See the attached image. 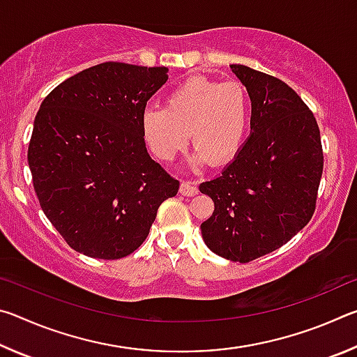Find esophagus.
I'll use <instances>...</instances> for the list:
<instances>
[{"mask_svg":"<svg viewBox=\"0 0 357 357\" xmlns=\"http://www.w3.org/2000/svg\"><path fill=\"white\" fill-rule=\"evenodd\" d=\"M179 193L184 197H195L198 193L197 185L192 183V181H183L179 187Z\"/></svg>","mask_w":357,"mask_h":357,"instance_id":"34e87169","label":"esophagus"}]
</instances>
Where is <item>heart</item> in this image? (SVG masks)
I'll return each mask as SVG.
<instances>
[{"mask_svg":"<svg viewBox=\"0 0 357 357\" xmlns=\"http://www.w3.org/2000/svg\"><path fill=\"white\" fill-rule=\"evenodd\" d=\"M250 99L243 83L190 77L168 93L165 107L143 112V135L159 159L170 162L190 143L193 162L227 164L244 142Z\"/></svg>","mask_w":357,"mask_h":357,"instance_id":"1","label":"heart"}]
</instances>
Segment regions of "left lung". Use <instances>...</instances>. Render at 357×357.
Here are the masks:
<instances>
[{
    "instance_id": "left-lung-1",
    "label": "left lung",
    "mask_w": 357,
    "mask_h": 357,
    "mask_svg": "<svg viewBox=\"0 0 357 357\" xmlns=\"http://www.w3.org/2000/svg\"><path fill=\"white\" fill-rule=\"evenodd\" d=\"M229 68L249 93L250 135L219 176L200 184L214 202L202 236L215 255L249 263L312 219L323 149L315 116L285 82L243 64Z\"/></svg>"
}]
</instances>
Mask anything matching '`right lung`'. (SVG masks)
<instances>
[{"instance_id": "1", "label": "right lung", "mask_w": 357, "mask_h": 357, "mask_svg": "<svg viewBox=\"0 0 357 357\" xmlns=\"http://www.w3.org/2000/svg\"><path fill=\"white\" fill-rule=\"evenodd\" d=\"M167 68L102 63L47 96L28 165L40 208L72 249L100 259L143 244L179 181L148 154L142 116Z\"/></svg>"}]
</instances>
